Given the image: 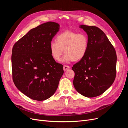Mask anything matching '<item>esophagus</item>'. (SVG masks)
Listing matches in <instances>:
<instances>
[{
  "instance_id": "esophagus-1",
  "label": "esophagus",
  "mask_w": 128,
  "mask_h": 128,
  "mask_svg": "<svg viewBox=\"0 0 128 128\" xmlns=\"http://www.w3.org/2000/svg\"><path fill=\"white\" fill-rule=\"evenodd\" d=\"M70 68V67H69V66H66V65H64V71H66V70H67L68 69H69Z\"/></svg>"
}]
</instances>
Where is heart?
<instances>
[{
  "label": "heart",
  "mask_w": 128,
  "mask_h": 128,
  "mask_svg": "<svg viewBox=\"0 0 128 128\" xmlns=\"http://www.w3.org/2000/svg\"><path fill=\"white\" fill-rule=\"evenodd\" d=\"M56 42H51L50 51L53 59L60 61L65 54L63 61L68 62L72 61H79L86 56L88 46V38L86 34L77 33L66 30L60 33L56 38Z\"/></svg>",
  "instance_id": "b5f03b06"
}]
</instances>
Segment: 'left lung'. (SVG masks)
Listing matches in <instances>:
<instances>
[{
  "label": "left lung",
  "instance_id": "left-lung-1",
  "mask_svg": "<svg viewBox=\"0 0 128 128\" xmlns=\"http://www.w3.org/2000/svg\"><path fill=\"white\" fill-rule=\"evenodd\" d=\"M86 32L88 46L86 56L72 67L73 84L88 98L102 94L113 83L116 74L115 50L102 31L95 26L81 25Z\"/></svg>",
  "mask_w": 128,
  "mask_h": 128
}]
</instances>
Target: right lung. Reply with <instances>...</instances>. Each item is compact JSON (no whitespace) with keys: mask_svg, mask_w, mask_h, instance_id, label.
<instances>
[{"mask_svg":"<svg viewBox=\"0 0 128 128\" xmlns=\"http://www.w3.org/2000/svg\"><path fill=\"white\" fill-rule=\"evenodd\" d=\"M59 24L48 22L31 29L14 44L12 69L16 87L29 98L42 101L52 96L64 74L63 65L53 59L50 51Z\"/></svg>","mask_w":128,"mask_h":128,"instance_id":"1","label":"right lung"}]
</instances>
